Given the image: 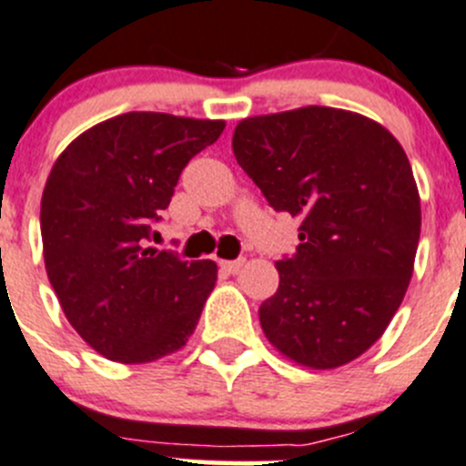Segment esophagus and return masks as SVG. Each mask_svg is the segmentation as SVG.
Returning a JSON list of instances; mask_svg holds the SVG:
<instances>
[{"label":"esophagus","instance_id":"1","mask_svg":"<svg viewBox=\"0 0 466 466\" xmlns=\"http://www.w3.org/2000/svg\"><path fill=\"white\" fill-rule=\"evenodd\" d=\"M219 267H222L224 271H228V274H238V271L244 267V258H238V260H222L219 262Z\"/></svg>","mask_w":466,"mask_h":466}]
</instances>
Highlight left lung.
<instances>
[{
    "instance_id": "1",
    "label": "left lung",
    "mask_w": 466,
    "mask_h": 466,
    "mask_svg": "<svg viewBox=\"0 0 466 466\" xmlns=\"http://www.w3.org/2000/svg\"><path fill=\"white\" fill-rule=\"evenodd\" d=\"M233 154L271 208L301 219L258 310L267 339L310 370L356 360L412 279L421 204L403 147L365 115L306 106L242 119Z\"/></svg>"
}]
</instances>
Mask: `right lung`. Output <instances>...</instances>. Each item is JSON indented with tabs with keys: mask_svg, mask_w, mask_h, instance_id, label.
Instances as JSON below:
<instances>
[{
	"mask_svg": "<svg viewBox=\"0 0 466 466\" xmlns=\"http://www.w3.org/2000/svg\"><path fill=\"white\" fill-rule=\"evenodd\" d=\"M227 124L124 113L67 145L40 201L45 269L75 330L108 360L142 365L186 347L218 280L213 260L149 247L183 167Z\"/></svg>",
	"mask_w": 466,
	"mask_h": 466,
	"instance_id": "add662e5",
	"label": "right lung"
}]
</instances>
